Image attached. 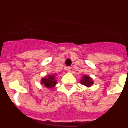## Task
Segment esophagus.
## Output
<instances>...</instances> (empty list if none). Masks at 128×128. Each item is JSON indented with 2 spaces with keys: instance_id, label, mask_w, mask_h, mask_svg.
<instances>
[{
  "instance_id": "1",
  "label": "esophagus",
  "mask_w": 128,
  "mask_h": 128,
  "mask_svg": "<svg viewBox=\"0 0 128 128\" xmlns=\"http://www.w3.org/2000/svg\"><path fill=\"white\" fill-rule=\"evenodd\" d=\"M65 70H66L68 72H71V67H70V66L66 67L65 68Z\"/></svg>"
}]
</instances>
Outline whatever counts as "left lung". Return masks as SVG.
<instances>
[{"label":"left lung","mask_w":128,"mask_h":128,"mask_svg":"<svg viewBox=\"0 0 128 128\" xmlns=\"http://www.w3.org/2000/svg\"><path fill=\"white\" fill-rule=\"evenodd\" d=\"M80 82L82 85L86 86L87 87H90L91 86L93 85L94 82L93 80L90 76L87 75H84L81 79V80H80Z\"/></svg>","instance_id":"8db88e82"}]
</instances>
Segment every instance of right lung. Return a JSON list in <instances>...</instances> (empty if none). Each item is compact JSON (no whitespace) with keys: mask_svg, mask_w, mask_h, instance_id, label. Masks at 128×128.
Instances as JSON below:
<instances>
[{"mask_svg":"<svg viewBox=\"0 0 128 128\" xmlns=\"http://www.w3.org/2000/svg\"><path fill=\"white\" fill-rule=\"evenodd\" d=\"M55 78V75H47L42 78L41 84L47 88H53L57 83V80H56Z\"/></svg>","mask_w":128,"mask_h":128,"instance_id":"add662e5","label":"right lung"}]
</instances>
